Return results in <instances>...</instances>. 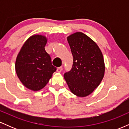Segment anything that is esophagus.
Masks as SVG:
<instances>
[{
	"mask_svg": "<svg viewBox=\"0 0 129 129\" xmlns=\"http://www.w3.org/2000/svg\"><path fill=\"white\" fill-rule=\"evenodd\" d=\"M62 70V67H59L57 68V72H59V73H60Z\"/></svg>",
	"mask_w": 129,
	"mask_h": 129,
	"instance_id": "esophagus-1",
	"label": "esophagus"
}]
</instances>
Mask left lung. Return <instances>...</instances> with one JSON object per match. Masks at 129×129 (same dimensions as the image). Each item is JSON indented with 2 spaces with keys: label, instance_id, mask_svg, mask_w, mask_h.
I'll return each instance as SVG.
<instances>
[{
  "label": "left lung",
  "instance_id": "obj_1",
  "mask_svg": "<svg viewBox=\"0 0 129 129\" xmlns=\"http://www.w3.org/2000/svg\"><path fill=\"white\" fill-rule=\"evenodd\" d=\"M73 62L72 69L64 76L70 90L75 95H89L103 79L105 65L103 55L98 46L81 32L67 38Z\"/></svg>",
  "mask_w": 129,
  "mask_h": 129
}]
</instances>
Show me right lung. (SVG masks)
Wrapping results in <instances>:
<instances>
[{"instance_id": "obj_1", "label": "right lung", "mask_w": 129, "mask_h": 129, "mask_svg": "<svg viewBox=\"0 0 129 129\" xmlns=\"http://www.w3.org/2000/svg\"><path fill=\"white\" fill-rule=\"evenodd\" d=\"M47 39L42 35H33L26 41L16 60V72L26 88L38 91L47 85L56 68L46 52Z\"/></svg>"}]
</instances>
